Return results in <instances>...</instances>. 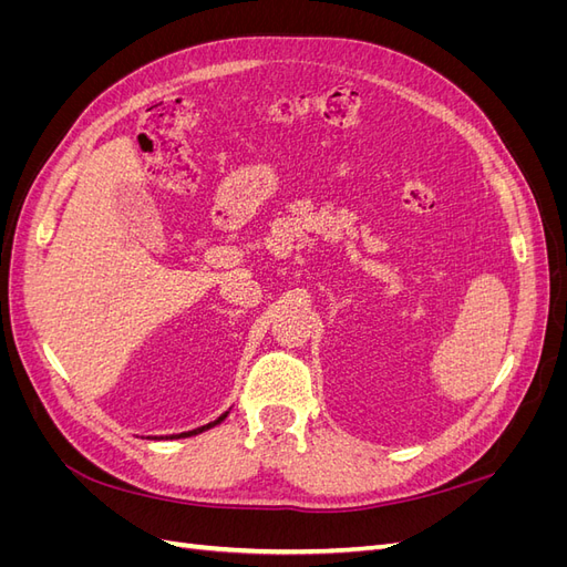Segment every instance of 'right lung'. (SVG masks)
Masks as SVG:
<instances>
[{
	"instance_id": "obj_1",
	"label": "right lung",
	"mask_w": 567,
	"mask_h": 567,
	"mask_svg": "<svg viewBox=\"0 0 567 567\" xmlns=\"http://www.w3.org/2000/svg\"><path fill=\"white\" fill-rule=\"evenodd\" d=\"M231 411V409H229ZM229 411H225V414H221L219 419H215V421H210V423H205V425H200V427H194V431H188V433H179V435H161V437H153V440H179V437H192V435H198V433H205V431H210V427H215V425H219L221 421H225L227 416H229Z\"/></svg>"
}]
</instances>
